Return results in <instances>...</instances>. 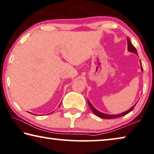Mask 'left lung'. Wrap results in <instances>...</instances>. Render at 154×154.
I'll return each mask as SVG.
<instances>
[{"label":"left lung","instance_id":"obj_1","mask_svg":"<svg viewBox=\"0 0 154 154\" xmlns=\"http://www.w3.org/2000/svg\"><path fill=\"white\" fill-rule=\"evenodd\" d=\"M127 43H128V51L131 52H134V53L137 54V50L136 49V48H135L134 45H133L131 42V41L128 39H128H127ZM140 63H141V61H140ZM141 70L143 71V66H142V63H141ZM88 104L89 107H90V109L92 110V111L93 112L94 114H95L96 116H97L98 117H100V118H104V119L118 118H120V117L125 116V115H127L128 113H130V112L132 110L134 109L135 106H136V104L134 106L131 107V109H128L127 111L124 112V113H120V114H118V115H108V114H105V113H101V112H100L99 111H97V109H95V108H94V106H93V105L91 104V102H89V100H88Z\"/></svg>","mask_w":154,"mask_h":154}]
</instances>
